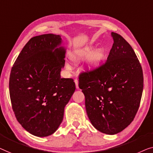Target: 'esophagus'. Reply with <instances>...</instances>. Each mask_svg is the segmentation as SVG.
Returning <instances> with one entry per match:
<instances>
[{"label":"esophagus","instance_id":"obj_1","mask_svg":"<svg viewBox=\"0 0 153 153\" xmlns=\"http://www.w3.org/2000/svg\"><path fill=\"white\" fill-rule=\"evenodd\" d=\"M75 84H76V89H79V86H78V80L77 79H75Z\"/></svg>","mask_w":153,"mask_h":153}]
</instances>
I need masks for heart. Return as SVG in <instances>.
I'll return each mask as SVG.
<instances>
[{
	"instance_id": "obj_1",
	"label": "heart",
	"mask_w": 153,
	"mask_h": 153,
	"mask_svg": "<svg viewBox=\"0 0 153 153\" xmlns=\"http://www.w3.org/2000/svg\"><path fill=\"white\" fill-rule=\"evenodd\" d=\"M94 52V48L91 47H88L79 51L71 56L72 62L75 64H79L89 59L87 64V69L89 71H95L100 66L101 62L104 59V53L102 51H98L93 54ZM68 67H69V66H68Z\"/></svg>"
}]
</instances>
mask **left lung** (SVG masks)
I'll return each instance as SVG.
<instances>
[{
    "instance_id": "left-lung-1",
    "label": "left lung",
    "mask_w": 153,
    "mask_h": 153,
    "mask_svg": "<svg viewBox=\"0 0 153 153\" xmlns=\"http://www.w3.org/2000/svg\"><path fill=\"white\" fill-rule=\"evenodd\" d=\"M114 44L106 62L79 77L91 124L100 132L116 134L131 123L138 111L143 89V71L132 47L111 33Z\"/></svg>"
}]
</instances>
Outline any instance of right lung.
I'll use <instances>...</instances> for the list:
<instances>
[{
    "label": "right lung",
    "instance_id": "add662e5",
    "mask_svg": "<svg viewBox=\"0 0 153 153\" xmlns=\"http://www.w3.org/2000/svg\"><path fill=\"white\" fill-rule=\"evenodd\" d=\"M66 48L61 36L31 38L16 58L9 89L15 117L34 136L53 134L63 120L64 107L76 90L71 78H61Z\"/></svg>",
    "mask_w": 153,
    "mask_h": 153
}]
</instances>
